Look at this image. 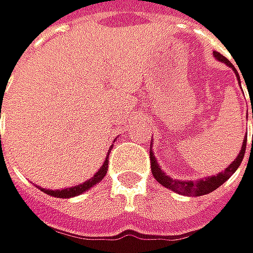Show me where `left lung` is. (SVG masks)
<instances>
[{"label":"left lung","mask_w":253,"mask_h":253,"mask_svg":"<svg viewBox=\"0 0 253 253\" xmlns=\"http://www.w3.org/2000/svg\"><path fill=\"white\" fill-rule=\"evenodd\" d=\"M213 56H215L219 62H224L225 65H228V66L236 72V77H237V80H239V83H240V77H239V74H237L234 65H233L225 56H222V54L218 53V51H213ZM246 139H248V138H245L243 145H242V151L239 153V156L236 157V160H234L224 172L216 173L215 176H211V178L199 179V181H196V182H194V181H179V179H173V178L168 176V175L160 169V166H159V163H157V160H156V157H154V153L151 151V147H150V159H151V172H153V176H154L163 187H166V188H169V190H172V191H175V193H178V194H182V196H205V194H209V193H212L213 190H216L218 187H221V185H222V184H224V182H225V181L239 169V166H240V163H242V160H243V157H245Z\"/></svg>","instance_id":"8db88e82"}]
</instances>
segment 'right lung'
<instances>
[{
  "instance_id": "add662e5",
  "label": "right lung",
  "mask_w": 253,
  "mask_h": 253,
  "mask_svg": "<svg viewBox=\"0 0 253 253\" xmlns=\"http://www.w3.org/2000/svg\"><path fill=\"white\" fill-rule=\"evenodd\" d=\"M0 114H1V106H0ZM106 170H108V156H106V160L103 162L102 168L93 175V178H90L88 181L83 182V184H78L75 187H71V188H62V190H44V188H40L41 191H44L45 194L48 196H53V197H59V199H69V197H75V196H80L83 194L84 191H87L88 188H91L93 185H96L99 181H102L106 175Z\"/></svg>"
}]
</instances>
